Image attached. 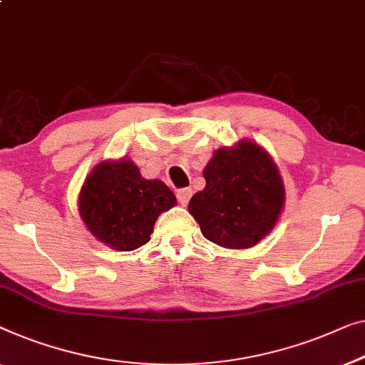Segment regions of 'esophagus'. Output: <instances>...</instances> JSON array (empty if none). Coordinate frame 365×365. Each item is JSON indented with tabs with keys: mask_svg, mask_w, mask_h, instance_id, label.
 Here are the masks:
<instances>
[{
	"mask_svg": "<svg viewBox=\"0 0 365 365\" xmlns=\"http://www.w3.org/2000/svg\"><path fill=\"white\" fill-rule=\"evenodd\" d=\"M176 197L179 200V204L181 205H187L189 200L192 197V189L191 187H184V189H179L176 192Z\"/></svg>",
	"mask_w": 365,
	"mask_h": 365,
	"instance_id": "1",
	"label": "esophagus"
}]
</instances>
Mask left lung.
Returning <instances> with one entry per match:
<instances>
[{
  "label": "left lung",
  "mask_w": 365,
  "mask_h": 365,
  "mask_svg": "<svg viewBox=\"0 0 365 365\" xmlns=\"http://www.w3.org/2000/svg\"><path fill=\"white\" fill-rule=\"evenodd\" d=\"M205 187L189 212L205 239L225 248H250L268 235L284 204V186L272 156L250 140L220 148L204 168Z\"/></svg>",
  "instance_id": "8db88e82"
}]
</instances>
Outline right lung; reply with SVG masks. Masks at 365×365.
Listing matches in <instances>:
<instances>
[{
  "label": "right lung",
  "mask_w": 365,
  "mask_h": 365,
  "mask_svg": "<svg viewBox=\"0 0 365 365\" xmlns=\"http://www.w3.org/2000/svg\"><path fill=\"white\" fill-rule=\"evenodd\" d=\"M174 205L171 189L160 179H145L126 158L98 163L78 195V212L87 229L120 252L148 244L160 214Z\"/></svg>",
  "instance_id": "obj_1"
}]
</instances>
